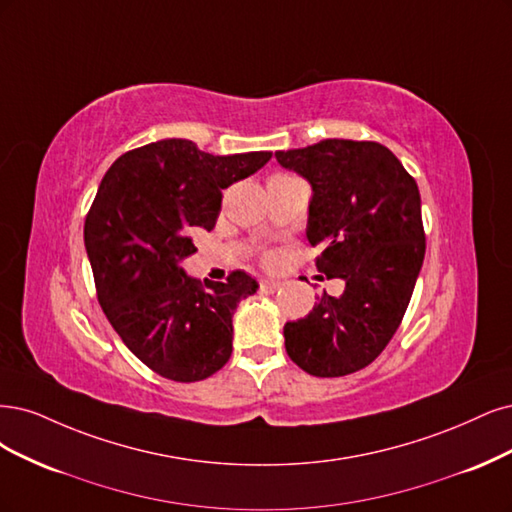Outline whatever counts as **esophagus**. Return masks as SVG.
<instances>
[{
    "label": "esophagus",
    "mask_w": 512,
    "mask_h": 512,
    "mask_svg": "<svg viewBox=\"0 0 512 512\" xmlns=\"http://www.w3.org/2000/svg\"><path fill=\"white\" fill-rule=\"evenodd\" d=\"M259 289H261L263 293H274V291H278V289H280V283H278V280L263 278L261 283H259Z\"/></svg>",
    "instance_id": "obj_1"
}]
</instances>
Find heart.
<instances>
[{"mask_svg": "<svg viewBox=\"0 0 512 512\" xmlns=\"http://www.w3.org/2000/svg\"><path fill=\"white\" fill-rule=\"evenodd\" d=\"M268 259H270V257H268Z\"/></svg>", "mask_w": 512, "mask_h": 512, "instance_id": "b5f03b06", "label": "heart"}]
</instances>
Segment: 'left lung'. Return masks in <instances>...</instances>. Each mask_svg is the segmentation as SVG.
<instances>
[{"label": "left lung", "instance_id": "1", "mask_svg": "<svg viewBox=\"0 0 512 512\" xmlns=\"http://www.w3.org/2000/svg\"><path fill=\"white\" fill-rule=\"evenodd\" d=\"M283 168L312 187L306 236L315 266L342 278L304 319L285 325V349L312 376H346L370 366L404 319L425 257L421 197L400 159L370 140H321L278 151Z\"/></svg>", "mask_w": 512, "mask_h": 512}]
</instances>
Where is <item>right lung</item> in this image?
<instances>
[{
	"label": "right lung",
	"instance_id": "obj_1",
	"mask_svg": "<svg viewBox=\"0 0 512 512\" xmlns=\"http://www.w3.org/2000/svg\"><path fill=\"white\" fill-rule=\"evenodd\" d=\"M272 153L210 155L191 140H159L112 163L85 219L97 302L146 368L176 383L219 372L232 357V317L257 280L189 278L180 261L210 232L223 189L266 166Z\"/></svg>",
	"mask_w": 512,
	"mask_h": 512
}]
</instances>
